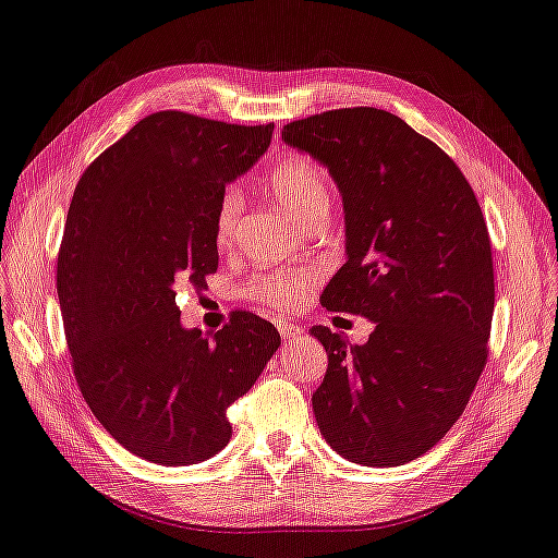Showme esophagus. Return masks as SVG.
Segmentation results:
<instances>
[{"label":"esophagus","mask_w":558,"mask_h":558,"mask_svg":"<svg viewBox=\"0 0 558 558\" xmlns=\"http://www.w3.org/2000/svg\"><path fill=\"white\" fill-rule=\"evenodd\" d=\"M278 330H280V335H282V339H296V337L303 332L301 326L287 324V322H278Z\"/></svg>","instance_id":"1"}]
</instances>
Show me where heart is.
Wrapping results in <instances>:
<instances>
[{"instance_id": "obj_1", "label": "heart", "mask_w": 558, "mask_h": 558, "mask_svg": "<svg viewBox=\"0 0 558 558\" xmlns=\"http://www.w3.org/2000/svg\"><path fill=\"white\" fill-rule=\"evenodd\" d=\"M266 186L278 205L292 211L299 221H307L310 216L328 211L330 207L328 175L319 161L307 155H287L266 178ZM241 207H244L241 191L236 186L223 189L214 211V239L219 248L232 246ZM312 280V274H262L248 282L246 296L262 305L292 310L310 294Z\"/></svg>"}]
</instances>
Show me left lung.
I'll list each match as a JSON object with an SVG mask.
<instances>
[{"label": "left lung", "mask_w": 558, "mask_h": 558, "mask_svg": "<svg viewBox=\"0 0 558 558\" xmlns=\"http://www.w3.org/2000/svg\"><path fill=\"white\" fill-rule=\"evenodd\" d=\"M282 138L342 193L347 262L322 305L376 326L360 347L310 330L328 353L314 417L351 463L403 465L463 415L488 360L495 276L478 201L453 159L390 111H324Z\"/></svg>", "instance_id": "left-lung-1"}]
</instances>
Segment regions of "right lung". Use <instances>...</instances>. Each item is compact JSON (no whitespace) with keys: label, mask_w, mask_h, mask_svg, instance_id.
<instances>
[{"label":"right lung","mask_w":558,"mask_h":558,"mask_svg":"<svg viewBox=\"0 0 558 558\" xmlns=\"http://www.w3.org/2000/svg\"><path fill=\"white\" fill-rule=\"evenodd\" d=\"M274 123L157 111L95 159L72 196L57 292L82 397L116 442L193 465L232 438L228 408L280 347L251 312L205 337L182 328L178 289L219 266L214 211L269 148Z\"/></svg>","instance_id":"add662e5"}]
</instances>
